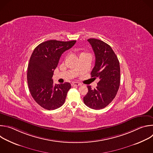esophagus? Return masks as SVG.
<instances>
[{
  "instance_id": "34e87169",
  "label": "esophagus",
  "mask_w": 153,
  "mask_h": 153,
  "mask_svg": "<svg viewBox=\"0 0 153 153\" xmlns=\"http://www.w3.org/2000/svg\"><path fill=\"white\" fill-rule=\"evenodd\" d=\"M71 85H72V86H80V85H82V84H81L80 83H79V82H72Z\"/></svg>"
}]
</instances>
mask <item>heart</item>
I'll list each match as a JSON object with an SVG mask.
<instances>
[{"instance_id": "obj_1", "label": "heart", "mask_w": 153, "mask_h": 153, "mask_svg": "<svg viewBox=\"0 0 153 153\" xmlns=\"http://www.w3.org/2000/svg\"><path fill=\"white\" fill-rule=\"evenodd\" d=\"M85 54H88L86 53H84V52H83V53H82L80 54V56H83V55H85Z\"/></svg>"}]
</instances>
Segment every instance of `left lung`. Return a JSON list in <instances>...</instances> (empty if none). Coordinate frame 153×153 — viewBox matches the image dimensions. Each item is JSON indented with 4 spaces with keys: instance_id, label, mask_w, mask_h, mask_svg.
I'll return each instance as SVG.
<instances>
[{
    "instance_id": "8db88e82",
    "label": "left lung",
    "mask_w": 153,
    "mask_h": 153,
    "mask_svg": "<svg viewBox=\"0 0 153 153\" xmlns=\"http://www.w3.org/2000/svg\"><path fill=\"white\" fill-rule=\"evenodd\" d=\"M96 57L95 66L91 75L99 78L96 88L87 86L88 91L83 97L85 104L94 110H100L110 104L116 97L120 82L119 61L111 47L105 42L89 39Z\"/></svg>"
}]
</instances>
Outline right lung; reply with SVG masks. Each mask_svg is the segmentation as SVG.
Wrapping results in <instances>:
<instances>
[{"label":"right lung","instance_id":"1","mask_svg":"<svg viewBox=\"0 0 153 153\" xmlns=\"http://www.w3.org/2000/svg\"><path fill=\"white\" fill-rule=\"evenodd\" d=\"M76 42L47 40L36 47L31 56L27 71L29 90L37 103L46 110L60 107L71 88L68 82L54 85L52 77L61 55Z\"/></svg>","mask_w":153,"mask_h":153}]
</instances>
